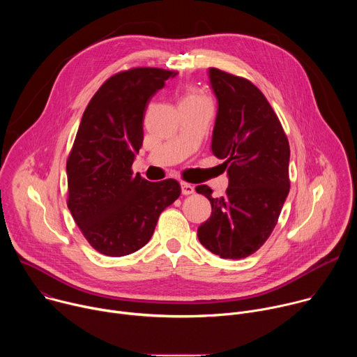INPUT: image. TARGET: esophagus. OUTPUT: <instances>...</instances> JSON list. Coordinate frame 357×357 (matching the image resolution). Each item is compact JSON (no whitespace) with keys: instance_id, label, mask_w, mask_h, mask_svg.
<instances>
[{"instance_id":"obj_1","label":"esophagus","mask_w":357,"mask_h":357,"mask_svg":"<svg viewBox=\"0 0 357 357\" xmlns=\"http://www.w3.org/2000/svg\"><path fill=\"white\" fill-rule=\"evenodd\" d=\"M181 188H182L183 195H190V193L195 192V186L188 183V182H181Z\"/></svg>"}]
</instances>
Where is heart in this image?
I'll use <instances>...</instances> for the list:
<instances>
[{"mask_svg": "<svg viewBox=\"0 0 357 357\" xmlns=\"http://www.w3.org/2000/svg\"><path fill=\"white\" fill-rule=\"evenodd\" d=\"M181 103H209L206 96H203L197 89L188 87L181 97Z\"/></svg>", "mask_w": 357, "mask_h": 357, "instance_id": "heart-1", "label": "heart"}]
</instances>
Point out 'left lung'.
Returning a JSON list of instances; mask_svg holds the SVG:
<instances>
[{"mask_svg": "<svg viewBox=\"0 0 357 357\" xmlns=\"http://www.w3.org/2000/svg\"><path fill=\"white\" fill-rule=\"evenodd\" d=\"M218 117L211 149L227 169L220 197L208 185L196 186L212 205L197 227L199 241L222 259H244L273 233L289 192V142L261 90L248 79L211 69Z\"/></svg>", "mask_w": 357, "mask_h": 357, "instance_id": "left-lung-1", "label": "left lung"}]
</instances>
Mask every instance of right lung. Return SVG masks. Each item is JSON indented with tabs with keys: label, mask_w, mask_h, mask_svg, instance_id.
Listing matches in <instances>:
<instances>
[{
	"label": "right lung",
	"mask_w": 357,
	"mask_h": 357,
	"mask_svg": "<svg viewBox=\"0 0 357 357\" xmlns=\"http://www.w3.org/2000/svg\"><path fill=\"white\" fill-rule=\"evenodd\" d=\"M175 70L131 68L110 76L83 113L66 161L68 208L89 244L110 257L144 247L160 215L179 197L175 179L132 175L151 97Z\"/></svg>",
	"instance_id": "right-lung-1"
}]
</instances>
